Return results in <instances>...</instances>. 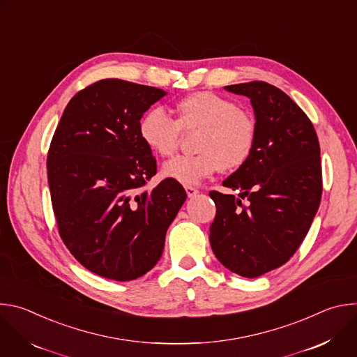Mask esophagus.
Here are the masks:
<instances>
[{
	"label": "esophagus",
	"instance_id": "esophagus-1",
	"mask_svg": "<svg viewBox=\"0 0 357 357\" xmlns=\"http://www.w3.org/2000/svg\"><path fill=\"white\" fill-rule=\"evenodd\" d=\"M185 190L188 193V197H193V196H196L199 193V190L196 188H193V186H185Z\"/></svg>",
	"mask_w": 357,
	"mask_h": 357
}]
</instances>
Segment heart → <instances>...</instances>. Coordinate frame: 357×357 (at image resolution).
<instances>
[{"label": "heart", "mask_w": 357, "mask_h": 357, "mask_svg": "<svg viewBox=\"0 0 357 357\" xmlns=\"http://www.w3.org/2000/svg\"><path fill=\"white\" fill-rule=\"evenodd\" d=\"M176 120L162 109L146 112L138 126L139 137L158 157H172L181 132L199 131L197 155L176 157L162 167V176L183 185H197L219 169L243 167L254 149L257 126L233 100L212 91H196L175 106Z\"/></svg>", "instance_id": "b5f03b06"}]
</instances>
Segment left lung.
<instances>
[{"mask_svg": "<svg viewBox=\"0 0 357 357\" xmlns=\"http://www.w3.org/2000/svg\"><path fill=\"white\" fill-rule=\"evenodd\" d=\"M225 90L250 98L257 135L248 161L223 182L238 195L209 193L216 205L209 238L227 270L257 278L285 264L312 225L322 196L321 148L308 116L278 87L248 82Z\"/></svg>", "mask_w": 357, "mask_h": 357, "instance_id": "left-lung-1", "label": "left lung"}]
</instances>
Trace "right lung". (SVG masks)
<instances>
[{"instance_id": "obj_1", "label": "right lung", "mask_w": 357, "mask_h": 357, "mask_svg": "<svg viewBox=\"0 0 357 357\" xmlns=\"http://www.w3.org/2000/svg\"><path fill=\"white\" fill-rule=\"evenodd\" d=\"M167 93L105 79L68 103L47 152V182L59 234L89 271L131 281L154 267L186 192L164 179L144 190L157 162L138 131Z\"/></svg>"}]
</instances>
